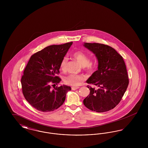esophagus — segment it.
<instances>
[{
  "mask_svg": "<svg viewBox=\"0 0 148 148\" xmlns=\"http://www.w3.org/2000/svg\"><path fill=\"white\" fill-rule=\"evenodd\" d=\"M79 87H78V86H77V87H75V86H72L71 87V89L73 90H77V89H79Z\"/></svg>",
  "mask_w": 148,
  "mask_h": 148,
  "instance_id": "esophagus-1",
  "label": "esophagus"
}]
</instances>
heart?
Wrapping results in <instances>:
<instances>
[{
    "mask_svg": "<svg viewBox=\"0 0 148 148\" xmlns=\"http://www.w3.org/2000/svg\"><path fill=\"white\" fill-rule=\"evenodd\" d=\"M73 56L77 60V62L82 66L86 68V71L89 73L93 72L95 66L94 64L90 62V58L84 53L81 51H77L73 54ZM68 59L66 57L63 58L60 63V69L62 71L66 70ZM84 80V77L82 75L75 74H70L64 78V82L66 84L70 85L73 86H77Z\"/></svg>",
    "mask_w": 148,
    "mask_h": 148,
    "instance_id": "1",
    "label": "heart"
}]
</instances>
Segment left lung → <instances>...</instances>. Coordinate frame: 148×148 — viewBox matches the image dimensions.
I'll list each match as a JSON object with an SVG mask.
<instances>
[{
  "label": "left lung",
  "mask_w": 148,
  "mask_h": 148,
  "mask_svg": "<svg viewBox=\"0 0 148 148\" xmlns=\"http://www.w3.org/2000/svg\"><path fill=\"white\" fill-rule=\"evenodd\" d=\"M98 61V70L86 80L97 86L87 87L89 95L84 99V106L92 111L103 113L113 109L119 103L129 84L127 68L123 57L107 45L85 42Z\"/></svg>",
  "instance_id": "8db88e82"
}]
</instances>
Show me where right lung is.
<instances>
[{
	"mask_svg": "<svg viewBox=\"0 0 148 148\" xmlns=\"http://www.w3.org/2000/svg\"><path fill=\"white\" fill-rule=\"evenodd\" d=\"M73 42L50 45L32 55L21 79L22 92L36 110L52 112L63 104L70 86H56L61 81L60 63Z\"/></svg>",
	"mask_w": 148,
	"mask_h": 148,
	"instance_id": "add662e5",
	"label": "right lung"
}]
</instances>
